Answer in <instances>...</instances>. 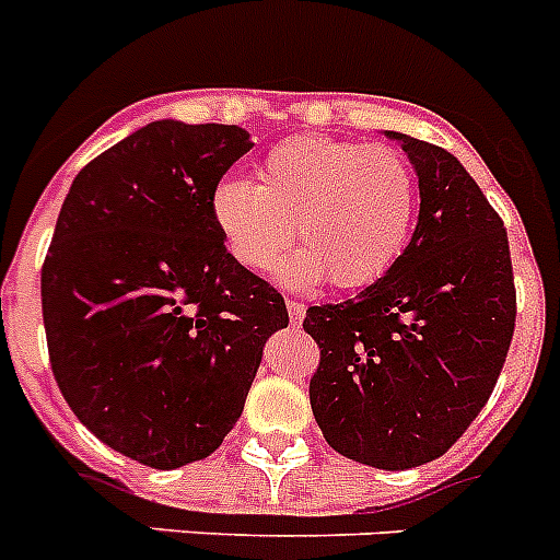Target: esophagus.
Here are the masks:
<instances>
[{"mask_svg": "<svg viewBox=\"0 0 560 560\" xmlns=\"http://www.w3.org/2000/svg\"><path fill=\"white\" fill-rule=\"evenodd\" d=\"M285 308H289V319H291V326H300L305 317V305L298 303V300H289L285 303Z\"/></svg>", "mask_w": 560, "mask_h": 560, "instance_id": "34e87169", "label": "esophagus"}]
</instances>
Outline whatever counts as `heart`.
<instances>
[{
	"mask_svg": "<svg viewBox=\"0 0 560 560\" xmlns=\"http://www.w3.org/2000/svg\"><path fill=\"white\" fill-rule=\"evenodd\" d=\"M209 212L243 269L269 271L294 234L303 248L285 266L291 283L328 277L334 289H362L388 275L408 246L417 178L390 147L289 138L257 164V184L218 180Z\"/></svg>",
	"mask_w": 560,
	"mask_h": 560,
	"instance_id": "heart-1",
	"label": "heart"
}]
</instances>
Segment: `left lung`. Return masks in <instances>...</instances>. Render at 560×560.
I'll list each match as a JSON object with an SVG mask.
<instances>
[{
	"label": "left lung",
	"instance_id": "left-lung-1",
	"mask_svg": "<svg viewBox=\"0 0 560 560\" xmlns=\"http://www.w3.org/2000/svg\"><path fill=\"white\" fill-rule=\"evenodd\" d=\"M402 143L419 175V223L394 269L357 298L312 305L319 346L308 396L334 451L380 470L428 465L479 417L515 328L508 229L436 143Z\"/></svg>",
	"mask_w": 560,
	"mask_h": 560
}]
</instances>
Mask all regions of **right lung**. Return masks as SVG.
Returning <instances> with one entry per match:
<instances>
[{
  "label": "right lung",
  "mask_w": 560,
  "mask_h": 560,
  "mask_svg": "<svg viewBox=\"0 0 560 560\" xmlns=\"http://www.w3.org/2000/svg\"><path fill=\"white\" fill-rule=\"evenodd\" d=\"M255 143L152 121L93 158L42 266L52 376L79 422L155 470L207 458L241 419L283 298L223 246L209 195Z\"/></svg>",
  "instance_id": "right-lung-1"
}]
</instances>
